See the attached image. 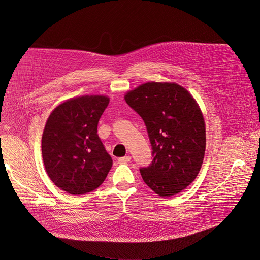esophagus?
I'll list each match as a JSON object with an SVG mask.
<instances>
[{"instance_id": "obj_1", "label": "esophagus", "mask_w": 260, "mask_h": 260, "mask_svg": "<svg viewBox=\"0 0 260 260\" xmlns=\"http://www.w3.org/2000/svg\"><path fill=\"white\" fill-rule=\"evenodd\" d=\"M131 155H125V157H122V158H119L118 159V162L120 163V164H126V163H128L129 161H131Z\"/></svg>"}]
</instances>
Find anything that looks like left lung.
Returning <instances> with one entry per match:
<instances>
[{
  "label": "left lung",
  "mask_w": 260,
  "mask_h": 260,
  "mask_svg": "<svg viewBox=\"0 0 260 260\" xmlns=\"http://www.w3.org/2000/svg\"><path fill=\"white\" fill-rule=\"evenodd\" d=\"M127 105L143 119L153 160L140 172L161 197L181 192L199 175L206 147L203 114L183 86L146 82L125 95Z\"/></svg>",
  "instance_id": "8db88e82"
}]
</instances>
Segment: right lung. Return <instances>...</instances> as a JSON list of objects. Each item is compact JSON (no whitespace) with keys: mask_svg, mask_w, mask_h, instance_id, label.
Wrapping results in <instances>:
<instances>
[{"mask_svg":"<svg viewBox=\"0 0 260 260\" xmlns=\"http://www.w3.org/2000/svg\"><path fill=\"white\" fill-rule=\"evenodd\" d=\"M106 96L67 100L47 120L42 154L51 181L70 194L93 191L113 165L97 134L98 121L109 105Z\"/></svg>","mask_w":260,"mask_h":260,"instance_id":"obj_1","label":"right lung"}]
</instances>
